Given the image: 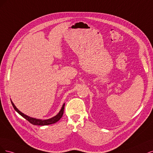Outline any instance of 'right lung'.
Masks as SVG:
<instances>
[{
    "label": "right lung",
    "mask_w": 153,
    "mask_h": 153,
    "mask_svg": "<svg viewBox=\"0 0 153 153\" xmlns=\"http://www.w3.org/2000/svg\"><path fill=\"white\" fill-rule=\"evenodd\" d=\"M11 103L13 105V107H14V110H15L18 113V114H20L22 117H23L25 119H26L29 123H30L31 124L34 125H40V126L51 125V124H53V123H55L56 122L58 121L59 120H60V118L62 117V116L63 114L64 107H65V103H64V104L62 106V109L60 110V112H59L56 116L51 118V119L46 120H41L35 119V118H32V117H28V116H26L25 114H24L23 113H22V112L19 111L16 107V106L14 105V103L12 102H11Z\"/></svg>",
    "instance_id": "1"
}]
</instances>
